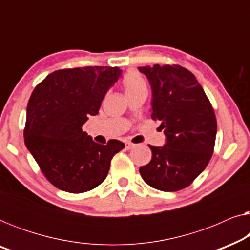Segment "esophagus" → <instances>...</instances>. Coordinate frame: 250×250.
I'll list each match as a JSON object with an SVG mask.
<instances>
[{
	"mask_svg": "<svg viewBox=\"0 0 250 250\" xmlns=\"http://www.w3.org/2000/svg\"><path fill=\"white\" fill-rule=\"evenodd\" d=\"M125 146H126V149H127V150H131V149H133V148H134V143H131V142H126L125 143Z\"/></svg>",
	"mask_w": 250,
	"mask_h": 250,
	"instance_id": "esophagus-1",
	"label": "esophagus"
}]
</instances>
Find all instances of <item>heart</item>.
<instances>
[{
	"mask_svg": "<svg viewBox=\"0 0 250 250\" xmlns=\"http://www.w3.org/2000/svg\"><path fill=\"white\" fill-rule=\"evenodd\" d=\"M122 84L124 86L126 94L139 90H146V82L145 77L136 70L127 71L123 77Z\"/></svg>",
	"mask_w": 250,
	"mask_h": 250,
	"instance_id": "obj_1",
	"label": "heart"
}]
</instances>
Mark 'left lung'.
<instances>
[{"instance_id":"left-lung-1","label":"left lung","mask_w":250,"mask_h":250,"mask_svg":"<svg viewBox=\"0 0 250 250\" xmlns=\"http://www.w3.org/2000/svg\"><path fill=\"white\" fill-rule=\"evenodd\" d=\"M152 88L153 121L166 135L162 148L149 146L152 158L140 167L146 184L173 192L189 187L213 156L217 123L214 109L194 75L179 64L139 67Z\"/></svg>"}]
</instances>
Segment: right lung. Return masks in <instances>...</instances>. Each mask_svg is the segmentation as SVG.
Returning <instances> with one entry per match:
<instances>
[{
    "label": "right lung",
    "instance_id": "right-lung-1",
    "mask_svg": "<svg viewBox=\"0 0 250 250\" xmlns=\"http://www.w3.org/2000/svg\"><path fill=\"white\" fill-rule=\"evenodd\" d=\"M121 73L117 67L60 69L34 88L27 105L25 145L58 189L82 193L97 188L107 177L112 157L125 148L118 140L99 145L82 128L90 116L98 115Z\"/></svg>",
    "mask_w": 250,
    "mask_h": 250
}]
</instances>
